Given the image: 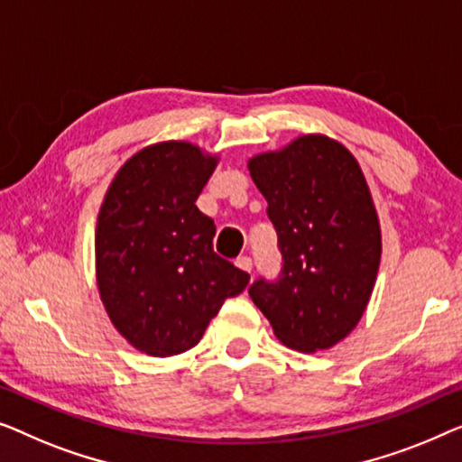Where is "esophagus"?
I'll return each instance as SVG.
<instances>
[{
	"instance_id": "esophagus-1",
	"label": "esophagus",
	"mask_w": 462,
	"mask_h": 462,
	"mask_svg": "<svg viewBox=\"0 0 462 462\" xmlns=\"http://www.w3.org/2000/svg\"><path fill=\"white\" fill-rule=\"evenodd\" d=\"M234 263H236L238 268H240V270H245V272H251V270H253V262H251V257H246V255H240Z\"/></svg>"
}]
</instances>
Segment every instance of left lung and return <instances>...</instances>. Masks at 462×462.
Returning a JSON list of instances; mask_svg holds the SVG:
<instances>
[{"label": "left lung", "mask_w": 462, "mask_h": 462, "mask_svg": "<svg viewBox=\"0 0 462 462\" xmlns=\"http://www.w3.org/2000/svg\"><path fill=\"white\" fill-rule=\"evenodd\" d=\"M268 200L282 270L249 287L274 335L297 352L328 349L366 310L381 262V228L358 161L339 142L301 135L249 161Z\"/></svg>", "instance_id": "obj_1"}]
</instances>
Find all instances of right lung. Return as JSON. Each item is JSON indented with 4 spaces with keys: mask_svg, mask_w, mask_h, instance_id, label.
<instances>
[{
    "mask_svg": "<svg viewBox=\"0 0 462 462\" xmlns=\"http://www.w3.org/2000/svg\"><path fill=\"white\" fill-rule=\"evenodd\" d=\"M216 157L161 142L115 175L96 228V278L115 328L148 356L197 346L249 274L213 251L216 224L199 211Z\"/></svg>",
    "mask_w": 462,
    "mask_h": 462,
    "instance_id": "add662e5",
    "label": "right lung"
}]
</instances>
